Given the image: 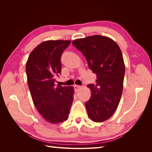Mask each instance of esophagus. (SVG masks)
Returning <instances> with one entry per match:
<instances>
[{
    "mask_svg": "<svg viewBox=\"0 0 152 152\" xmlns=\"http://www.w3.org/2000/svg\"><path fill=\"white\" fill-rule=\"evenodd\" d=\"M73 87H74V89H75V92H77L81 87V86H79V85H74V86H73Z\"/></svg>",
    "mask_w": 152,
    "mask_h": 152,
    "instance_id": "obj_1",
    "label": "esophagus"
}]
</instances>
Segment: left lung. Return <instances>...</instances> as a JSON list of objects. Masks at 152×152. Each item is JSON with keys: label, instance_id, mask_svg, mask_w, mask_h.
<instances>
[{"label": "left lung", "instance_id": "8db88e82", "mask_svg": "<svg viewBox=\"0 0 152 152\" xmlns=\"http://www.w3.org/2000/svg\"><path fill=\"white\" fill-rule=\"evenodd\" d=\"M72 44L82 52L97 77L96 86H87L91 91L85 104L87 115L94 122L108 120L116 110L122 93L125 65L121 50L112 39L97 35L76 39Z\"/></svg>", "mask_w": 152, "mask_h": 152}]
</instances>
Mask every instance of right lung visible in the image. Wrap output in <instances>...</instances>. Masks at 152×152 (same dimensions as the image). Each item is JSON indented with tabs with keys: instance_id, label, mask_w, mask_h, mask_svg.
Wrapping results in <instances>:
<instances>
[{
	"instance_id": "right-lung-1",
	"label": "right lung",
	"mask_w": 152,
	"mask_h": 152,
	"mask_svg": "<svg viewBox=\"0 0 152 152\" xmlns=\"http://www.w3.org/2000/svg\"><path fill=\"white\" fill-rule=\"evenodd\" d=\"M70 40H47L37 45L26 64L27 82L35 108L45 121L58 124L66 121L73 100L72 86H55L61 74V57Z\"/></svg>"
}]
</instances>
